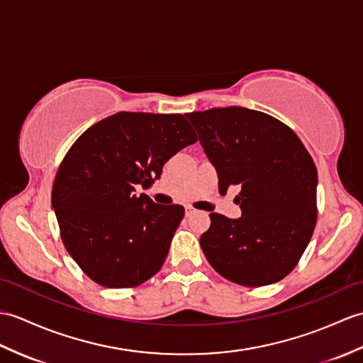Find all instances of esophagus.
I'll return each instance as SVG.
<instances>
[{"label":"esophagus","instance_id":"esophagus-1","mask_svg":"<svg viewBox=\"0 0 363 363\" xmlns=\"http://www.w3.org/2000/svg\"><path fill=\"white\" fill-rule=\"evenodd\" d=\"M195 212H196V210H195V208H193L191 206H185V215H187V216L193 215V213H195Z\"/></svg>","mask_w":363,"mask_h":363}]
</instances>
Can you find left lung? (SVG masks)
I'll return each mask as SVG.
<instances>
[{"label":"left lung","instance_id":"obj_1","mask_svg":"<svg viewBox=\"0 0 363 363\" xmlns=\"http://www.w3.org/2000/svg\"><path fill=\"white\" fill-rule=\"evenodd\" d=\"M204 153L241 216L210 213L201 235L207 261L227 280L249 288L280 281L297 266L317 221V168L289 126L242 106L189 113Z\"/></svg>","mask_w":363,"mask_h":363}]
</instances>
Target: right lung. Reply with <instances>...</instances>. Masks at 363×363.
Segmentation results:
<instances>
[{
	"label": "right lung",
	"instance_id": "1",
	"mask_svg": "<svg viewBox=\"0 0 363 363\" xmlns=\"http://www.w3.org/2000/svg\"><path fill=\"white\" fill-rule=\"evenodd\" d=\"M196 140L182 114L122 111L74 142L55 176L52 208L66 250L92 281L133 288L162 267L184 207L136 190Z\"/></svg>",
	"mask_w": 363,
	"mask_h": 363
}]
</instances>
